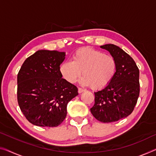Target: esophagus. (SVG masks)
I'll return each mask as SVG.
<instances>
[{"mask_svg": "<svg viewBox=\"0 0 156 156\" xmlns=\"http://www.w3.org/2000/svg\"><path fill=\"white\" fill-rule=\"evenodd\" d=\"M83 91H85V90L83 89V88H78V92H79V93H83Z\"/></svg>", "mask_w": 156, "mask_h": 156, "instance_id": "34e87169", "label": "esophagus"}]
</instances>
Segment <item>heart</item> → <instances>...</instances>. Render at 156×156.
Here are the masks:
<instances>
[{
  "label": "heart",
  "mask_w": 156,
  "mask_h": 156,
  "mask_svg": "<svg viewBox=\"0 0 156 156\" xmlns=\"http://www.w3.org/2000/svg\"><path fill=\"white\" fill-rule=\"evenodd\" d=\"M116 63L114 57L90 47L76 50L73 61H66L60 66V73L68 82L73 83L81 75L80 84L90 86L94 90L108 86L116 73Z\"/></svg>",
  "instance_id": "b5f03b06"
}]
</instances>
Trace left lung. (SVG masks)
I'll return each instance as SVG.
<instances>
[{
	"label": "left lung",
	"instance_id": "1",
	"mask_svg": "<svg viewBox=\"0 0 156 156\" xmlns=\"http://www.w3.org/2000/svg\"><path fill=\"white\" fill-rule=\"evenodd\" d=\"M107 50L116 63V73L109 84L95 93L90 112L102 123H111L128 116L140 95V71L133 58L116 45L107 44Z\"/></svg>",
	"mask_w": 156,
	"mask_h": 156
}]
</instances>
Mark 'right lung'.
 <instances>
[{
    "instance_id": "add662e5",
    "label": "right lung",
    "mask_w": 156,
    "mask_h": 156,
    "mask_svg": "<svg viewBox=\"0 0 156 156\" xmlns=\"http://www.w3.org/2000/svg\"><path fill=\"white\" fill-rule=\"evenodd\" d=\"M66 52L38 50L26 59L17 75L19 106L28 121L56 127L66 119L67 105L78 95L75 85L62 78Z\"/></svg>"
}]
</instances>
